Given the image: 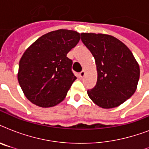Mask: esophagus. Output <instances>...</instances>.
I'll return each mask as SVG.
<instances>
[{"label": "esophagus", "mask_w": 149, "mask_h": 149, "mask_svg": "<svg viewBox=\"0 0 149 149\" xmlns=\"http://www.w3.org/2000/svg\"><path fill=\"white\" fill-rule=\"evenodd\" d=\"M85 74H86V72H85L84 70H83V71H81V72H79V76H80V77H81V78H83V77L85 76Z\"/></svg>", "instance_id": "esophagus-1"}]
</instances>
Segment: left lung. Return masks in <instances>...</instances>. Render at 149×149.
I'll list each match as a JSON object with an SVG mask.
<instances>
[{"mask_svg":"<svg viewBox=\"0 0 149 149\" xmlns=\"http://www.w3.org/2000/svg\"><path fill=\"white\" fill-rule=\"evenodd\" d=\"M81 40L95 58L97 80L87 91L100 107L120 106L134 93L140 69L131 50L119 39L105 34L81 33Z\"/></svg>","mask_w":149,"mask_h":149,"instance_id":"left-lung-1","label":"left lung"}]
</instances>
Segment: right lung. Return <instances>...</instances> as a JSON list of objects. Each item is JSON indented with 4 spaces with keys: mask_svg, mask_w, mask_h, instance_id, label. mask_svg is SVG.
<instances>
[{
    "mask_svg": "<svg viewBox=\"0 0 149 149\" xmlns=\"http://www.w3.org/2000/svg\"><path fill=\"white\" fill-rule=\"evenodd\" d=\"M80 39V34L67 29L50 31L29 46L19 62L17 79L32 104L51 107L65 99L76 80L72 61L66 55Z\"/></svg>",
    "mask_w": 149,
    "mask_h": 149,
    "instance_id": "1",
    "label": "right lung"
}]
</instances>
